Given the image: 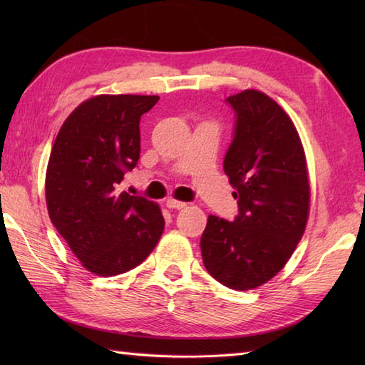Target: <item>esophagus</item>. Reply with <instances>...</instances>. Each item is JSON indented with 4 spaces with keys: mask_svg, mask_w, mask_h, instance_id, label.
Here are the masks:
<instances>
[{
    "mask_svg": "<svg viewBox=\"0 0 365 365\" xmlns=\"http://www.w3.org/2000/svg\"><path fill=\"white\" fill-rule=\"evenodd\" d=\"M166 207L168 208H175V210H182V208L187 207V204L180 202V200H175V199H168L166 200Z\"/></svg>",
    "mask_w": 365,
    "mask_h": 365,
    "instance_id": "esophagus-1",
    "label": "esophagus"
}]
</instances>
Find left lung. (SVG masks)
<instances>
[{
    "label": "left lung",
    "mask_w": 365,
    "mask_h": 365,
    "mask_svg": "<svg viewBox=\"0 0 365 365\" xmlns=\"http://www.w3.org/2000/svg\"><path fill=\"white\" fill-rule=\"evenodd\" d=\"M226 102L235 111L224 173L238 215H210L200 237L208 273L234 290H251L276 276L304 234L311 188L304 149L292 119L273 98L247 89Z\"/></svg>",
    "instance_id": "left-lung-1"
}]
</instances>
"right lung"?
I'll use <instances>...</instances> for the list:
<instances>
[{
    "instance_id": "1",
    "label": "right lung",
    "mask_w": 365,
    "mask_h": 365,
    "mask_svg": "<svg viewBox=\"0 0 365 365\" xmlns=\"http://www.w3.org/2000/svg\"><path fill=\"white\" fill-rule=\"evenodd\" d=\"M158 96H97L76 106L51 147L45 177L53 226L81 265L98 276L143 263L165 229L160 207L119 191L138 165L139 120Z\"/></svg>"
}]
</instances>
